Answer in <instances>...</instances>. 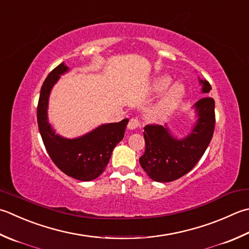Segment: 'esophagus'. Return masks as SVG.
<instances>
[{
	"mask_svg": "<svg viewBox=\"0 0 249 249\" xmlns=\"http://www.w3.org/2000/svg\"><path fill=\"white\" fill-rule=\"evenodd\" d=\"M127 126L129 129H138L141 128V123L138 119H130Z\"/></svg>",
	"mask_w": 249,
	"mask_h": 249,
	"instance_id": "obj_1",
	"label": "esophagus"
}]
</instances>
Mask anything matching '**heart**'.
Instances as JSON below:
<instances>
[{"mask_svg":"<svg viewBox=\"0 0 249 249\" xmlns=\"http://www.w3.org/2000/svg\"><path fill=\"white\" fill-rule=\"evenodd\" d=\"M170 83H172V79H170L169 76H160L157 80V82H155L154 89L159 92L164 91L170 85ZM183 95H184L183 86L181 84L174 85L172 87V89L169 90L167 96L165 97L163 101L160 104V106L155 109L154 113L157 115H160L172 111L179 105V102L181 101Z\"/></svg>","mask_w":249,"mask_h":249,"instance_id":"obj_1","label":"heart"}]
</instances>
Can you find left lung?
<instances>
[{"instance_id":"8db88e82","label":"left lung","mask_w":249,"mask_h":249,"mask_svg":"<svg viewBox=\"0 0 249 249\" xmlns=\"http://www.w3.org/2000/svg\"><path fill=\"white\" fill-rule=\"evenodd\" d=\"M204 94L211 91L207 81L199 80ZM197 121L187 137L175 138L167 125L144 126L145 150L139 159L141 167L148 176L158 182H170L188 174L203 157L215 129V100L204 97L196 105Z\"/></svg>"}]
</instances>
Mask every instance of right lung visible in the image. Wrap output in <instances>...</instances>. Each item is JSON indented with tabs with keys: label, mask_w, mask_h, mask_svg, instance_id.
I'll use <instances>...</instances> for the list:
<instances>
[{
	"label": "right lung",
	"mask_w": 249,
	"mask_h": 249,
	"mask_svg": "<svg viewBox=\"0 0 249 249\" xmlns=\"http://www.w3.org/2000/svg\"><path fill=\"white\" fill-rule=\"evenodd\" d=\"M69 68L60 63L44 81L37 104V125L52 160L62 173L81 181H90L104 173L112 151L123 139L128 119L102 124L82 137L67 139L55 134L47 120V107L55 83Z\"/></svg>",
	"instance_id": "obj_1"
}]
</instances>
